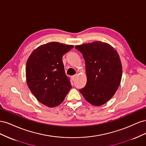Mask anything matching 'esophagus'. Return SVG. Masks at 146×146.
Returning <instances> with one entry per match:
<instances>
[{
	"label": "esophagus",
	"instance_id": "esophagus-1",
	"mask_svg": "<svg viewBox=\"0 0 146 146\" xmlns=\"http://www.w3.org/2000/svg\"><path fill=\"white\" fill-rule=\"evenodd\" d=\"M77 77V74H75V75H74V76H72V80L74 81V80H75V79L76 78V77Z\"/></svg>",
	"mask_w": 146,
	"mask_h": 146
}]
</instances>
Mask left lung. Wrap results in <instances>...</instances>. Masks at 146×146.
Returning a JSON list of instances; mask_svg holds the SVG:
<instances>
[{
  "label": "left lung",
  "instance_id": "left-lung-1",
  "mask_svg": "<svg viewBox=\"0 0 146 146\" xmlns=\"http://www.w3.org/2000/svg\"><path fill=\"white\" fill-rule=\"evenodd\" d=\"M85 61L86 86L80 92L86 101L101 106L112 98L120 85L122 68L117 51L109 44L93 41L76 46Z\"/></svg>",
  "mask_w": 146,
  "mask_h": 146
}]
</instances>
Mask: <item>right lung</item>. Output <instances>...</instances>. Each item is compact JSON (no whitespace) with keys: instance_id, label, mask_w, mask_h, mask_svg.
I'll list each match as a JSON object with an SVG mask.
<instances>
[{"instance_id":"right-lung-1","label":"right lung","mask_w":146,"mask_h":146,"mask_svg":"<svg viewBox=\"0 0 146 146\" xmlns=\"http://www.w3.org/2000/svg\"><path fill=\"white\" fill-rule=\"evenodd\" d=\"M73 47L58 42H48L35 48L27 60V85L36 99L47 107L61 104L71 89L62 57Z\"/></svg>"}]
</instances>
